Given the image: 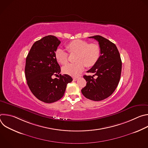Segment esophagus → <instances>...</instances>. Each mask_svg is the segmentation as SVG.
<instances>
[{"label":"esophagus","instance_id":"esophagus-1","mask_svg":"<svg viewBox=\"0 0 148 148\" xmlns=\"http://www.w3.org/2000/svg\"><path fill=\"white\" fill-rule=\"evenodd\" d=\"M78 78V77H73V80H74V81H76V80H77Z\"/></svg>","mask_w":148,"mask_h":148}]
</instances>
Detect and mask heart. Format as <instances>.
I'll return each mask as SVG.
<instances>
[{"label": "heart", "instance_id": "obj_1", "mask_svg": "<svg viewBox=\"0 0 148 148\" xmlns=\"http://www.w3.org/2000/svg\"><path fill=\"white\" fill-rule=\"evenodd\" d=\"M70 53H77L75 63L68 64L62 68L64 74L77 76L81 73L85 67H90L95 65L99 58L101 49L95 43H90L83 40L77 39L70 41L66 46ZM55 57L57 62L62 65L66 64L68 62V54L62 49H58L55 52Z\"/></svg>", "mask_w": 148, "mask_h": 148}]
</instances>
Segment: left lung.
I'll list each match as a JSON object with an SVG mask.
<instances>
[{"instance_id": "8db88e82", "label": "left lung", "mask_w": 148, "mask_h": 148, "mask_svg": "<svg viewBox=\"0 0 148 148\" xmlns=\"http://www.w3.org/2000/svg\"><path fill=\"white\" fill-rule=\"evenodd\" d=\"M98 41L101 49L99 60L87 73L94 75H84L87 84L81 90L87 98L99 101L110 97L117 87L121 78L122 61L118 50L115 44L101 36L89 37ZM96 75L97 78L93 77Z\"/></svg>"}]
</instances>
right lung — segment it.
<instances>
[{"instance_id": "add662e5", "label": "right lung", "mask_w": 148, "mask_h": 148, "mask_svg": "<svg viewBox=\"0 0 148 148\" xmlns=\"http://www.w3.org/2000/svg\"><path fill=\"white\" fill-rule=\"evenodd\" d=\"M60 43L56 36H45L33 45L26 60L27 85L38 99L46 103L54 102L61 99L67 84L73 81L71 76L60 74L61 69L56 59L55 52ZM52 75H58L59 78L53 79Z\"/></svg>"}]
</instances>
